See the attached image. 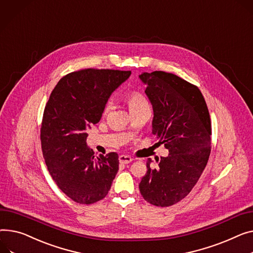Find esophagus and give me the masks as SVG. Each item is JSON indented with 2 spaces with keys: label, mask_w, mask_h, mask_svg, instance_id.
Masks as SVG:
<instances>
[{
  "label": "esophagus",
  "mask_w": 253,
  "mask_h": 253,
  "mask_svg": "<svg viewBox=\"0 0 253 253\" xmlns=\"http://www.w3.org/2000/svg\"><path fill=\"white\" fill-rule=\"evenodd\" d=\"M132 161H133V159H132L131 157H129V156L122 155V156L119 157V162H120L121 164H124V165H127V164L131 163Z\"/></svg>",
  "instance_id": "1"
}]
</instances>
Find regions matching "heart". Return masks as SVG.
<instances>
[{
  "label": "heart",
  "instance_id": "b5f03b06",
  "mask_svg": "<svg viewBox=\"0 0 253 253\" xmlns=\"http://www.w3.org/2000/svg\"><path fill=\"white\" fill-rule=\"evenodd\" d=\"M125 100H126V103L128 104V107H129L130 111H133V110H135V109L147 104L145 97L138 90H129L125 94ZM112 107H113V104H112V102H110V100H109V102H107L105 107H104L103 115L107 116L110 113V111L112 110Z\"/></svg>",
  "mask_w": 253,
  "mask_h": 253
}]
</instances>
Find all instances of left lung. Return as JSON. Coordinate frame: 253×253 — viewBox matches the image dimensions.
I'll use <instances>...</instances> for the list:
<instances>
[{
	"instance_id": "8db88e82",
	"label": "left lung",
	"mask_w": 253,
	"mask_h": 253,
	"mask_svg": "<svg viewBox=\"0 0 253 253\" xmlns=\"http://www.w3.org/2000/svg\"><path fill=\"white\" fill-rule=\"evenodd\" d=\"M139 77L154 109L153 134L169 150L157 168H151V160H147L139 190L150 205L171 207L189 194L208 164L211 117L205 97L194 84L164 71Z\"/></svg>"
}]
</instances>
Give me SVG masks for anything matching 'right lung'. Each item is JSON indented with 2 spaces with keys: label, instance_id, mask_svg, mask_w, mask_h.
Returning a JSON list of instances; mask_svg holds the SVG:
<instances>
[{
  "label": "right lung",
  "instance_id": "1",
  "mask_svg": "<svg viewBox=\"0 0 253 253\" xmlns=\"http://www.w3.org/2000/svg\"><path fill=\"white\" fill-rule=\"evenodd\" d=\"M130 74L93 68L71 72L60 79L45 104L41 128L44 162L57 186L77 204L105 198L119 170L118 154L95 157L86 145V132Z\"/></svg>",
  "mask_w": 253,
  "mask_h": 253
}]
</instances>
